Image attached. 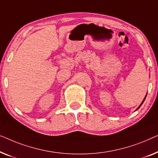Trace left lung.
<instances>
[{"label": "left lung", "mask_w": 158, "mask_h": 158, "mask_svg": "<svg viewBox=\"0 0 158 158\" xmlns=\"http://www.w3.org/2000/svg\"><path fill=\"white\" fill-rule=\"evenodd\" d=\"M146 96H147V94H146ZM146 96L145 97V98H144V99H143V102H142V103L140 104V105H139V106H138V107H137V110H138V109L139 108V107H140V106H141V105H142V104H143V102H144V101H145V98H146ZM136 110H135V111H136Z\"/></svg>", "instance_id": "8db88e82"}]
</instances>
